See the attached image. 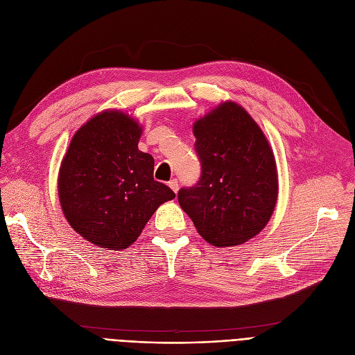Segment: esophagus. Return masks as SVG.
<instances>
[{"label":"esophagus","mask_w":355,"mask_h":355,"mask_svg":"<svg viewBox=\"0 0 355 355\" xmlns=\"http://www.w3.org/2000/svg\"><path fill=\"white\" fill-rule=\"evenodd\" d=\"M168 185H170V189L174 191V193H177L178 191V180L177 178H173L170 182H168Z\"/></svg>","instance_id":"esophagus-1"}]
</instances>
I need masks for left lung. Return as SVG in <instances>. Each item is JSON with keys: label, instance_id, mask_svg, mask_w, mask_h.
<instances>
[{"label": "left lung", "instance_id": "1", "mask_svg": "<svg viewBox=\"0 0 355 355\" xmlns=\"http://www.w3.org/2000/svg\"><path fill=\"white\" fill-rule=\"evenodd\" d=\"M193 132L201 175L178 191L181 209L214 246H236L262 230L277 198L272 149L248 112L226 102L198 119Z\"/></svg>", "mask_w": 355, "mask_h": 355}]
</instances>
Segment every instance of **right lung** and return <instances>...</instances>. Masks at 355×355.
Segmentation results:
<instances>
[{
    "instance_id": "right-lung-1",
    "label": "right lung",
    "mask_w": 355,
    "mask_h": 355,
    "mask_svg": "<svg viewBox=\"0 0 355 355\" xmlns=\"http://www.w3.org/2000/svg\"><path fill=\"white\" fill-rule=\"evenodd\" d=\"M139 125L118 110L92 118L74 134L59 174L70 226L109 250L130 246L175 193L154 180V158L138 149Z\"/></svg>"
}]
</instances>
